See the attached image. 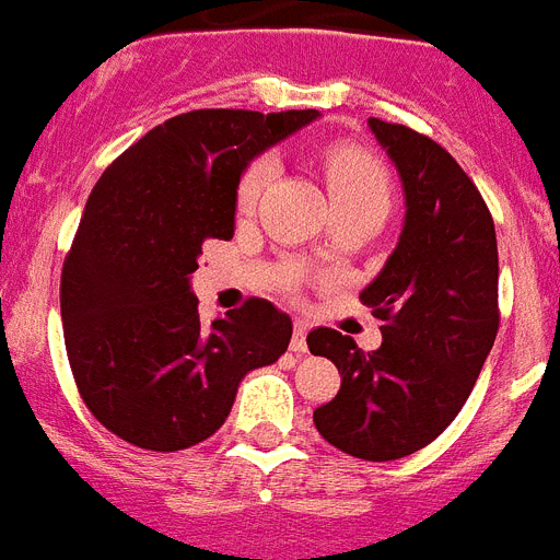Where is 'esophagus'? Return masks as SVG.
<instances>
[{
    "instance_id": "obj_1",
    "label": "esophagus",
    "mask_w": 560,
    "mask_h": 560,
    "mask_svg": "<svg viewBox=\"0 0 560 560\" xmlns=\"http://www.w3.org/2000/svg\"><path fill=\"white\" fill-rule=\"evenodd\" d=\"M307 330H310V324L307 322H299L293 324V338H290V350L293 352H307Z\"/></svg>"
}]
</instances>
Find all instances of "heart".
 I'll use <instances>...</instances> for the list:
<instances>
[{
  "mask_svg": "<svg viewBox=\"0 0 560 560\" xmlns=\"http://www.w3.org/2000/svg\"><path fill=\"white\" fill-rule=\"evenodd\" d=\"M324 173H327V190H330L332 208L336 205H378V208H389V196H393L389 173L368 150H330L327 164H324ZM272 176H276V159L270 153L253 159L247 164V171L242 173L236 187L238 213H250L256 208L258 196L265 192Z\"/></svg>",
  "mask_w": 560,
  "mask_h": 560,
  "instance_id": "obj_1",
  "label": "heart"
}]
</instances>
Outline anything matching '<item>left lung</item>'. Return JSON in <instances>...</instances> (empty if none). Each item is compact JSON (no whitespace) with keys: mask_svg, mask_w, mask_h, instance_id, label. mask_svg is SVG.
Here are the masks:
<instances>
[{"mask_svg":"<svg viewBox=\"0 0 560 560\" xmlns=\"http://www.w3.org/2000/svg\"><path fill=\"white\" fill-rule=\"evenodd\" d=\"M404 185V230L361 302L382 318V347L318 327L313 355L341 373L316 407L324 441L364 462H396L435 441L469 398L498 332L495 224L462 164L430 136L370 119Z\"/></svg>","mask_w":560,"mask_h":560,"instance_id":"left-lung-1","label":"left lung"}]
</instances>
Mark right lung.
<instances>
[{
  "label": "right lung",
  "instance_id": "obj_1",
  "mask_svg": "<svg viewBox=\"0 0 560 560\" xmlns=\"http://www.w3.org/2000/svg\"><path fill=\"white\" fill-rule=\"evenodd\" d=\"M318 110H190L102 173L62 267V324L79 396L113 435L173 453L210 439L250 370L288 350L293 322L247 299L201 324V244L233 238L244 167Z\"/></svg>",
  "mask_w": 560,
  "mask_h": 560
}]
</instances>
